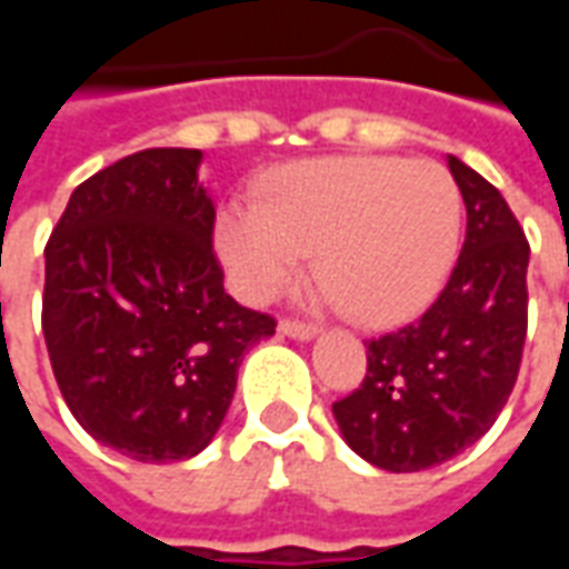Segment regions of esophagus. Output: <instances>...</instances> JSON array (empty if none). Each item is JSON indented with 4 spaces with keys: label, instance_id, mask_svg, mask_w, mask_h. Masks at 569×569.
Masks as SVG:
<instances>
[{
    "label": "esophagus",
    "instance_id": "34e87169",
    "mask_svg": "<svg viewBox=\"0 0 569 569\" xmlns=\"http://www.w3.org/2000/svg\"><path fill=\"white\" fill-rule=\"evenodd\" d=\"M280 335H286V338H296V341H313V338H317V329L308 326V322L283 320L280 322Z\"/></svg>",
    "mask_w": 569,
    "mask_h": 569
}]
</instances>
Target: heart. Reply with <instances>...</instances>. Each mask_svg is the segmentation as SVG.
Wrapping results in <instances>:
<instances>
[{
	"label": "heart",
	"mask_w": 569,
	"mask_h": 569,
	"mask_svg": "<svg viewBox=\"0 0 569 569\" xmlns=\"http://www.w3.org/2000/svg\"><path fill=\"white\" fill-rule=\"evenodd\" d=\"M463 198L436 161L338 154L286 163L228 203L216 252L240 298L268 301L313 249L317 296L362 326L411 320L436 298L460 252Z\"/></svg>",
	"instance_id": "heart-1"
}]
</instances>
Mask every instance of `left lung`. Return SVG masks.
Wrapping results in <instances>:
<instances>
[{"mask_svg": "<svg viewBox=\"0 0 569 569\" xmlns=\"http://www.w3.org/2000/svg\"><path fill=\"white\" fill-rule=\"evenodd\" d=\"M466 240L432 308L369 341L359 390L335 402L341 436L366 463L420 472L476 445L512 393L527 335L525 231L497 188L460 158Z\"/></svg>", "mask_w": 569, "mask_h": 569, "instance_id": "8db88e82", "label": "left lung"}]
</instances>
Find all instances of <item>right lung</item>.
I'll use <instances>...</instances> for the list:
<instances>
[{
    "instance_id": "right-lung-1",
    "label": "right lung",
    "mask_w": 569,
    "mask_h": 569,
    "mask_svg": "<svg viewBox=\"0 0 569 569\" xmlns=\"http://www.w3.org/2000/svg\"><path fill=\"white\" fill-rule=\"evenodd\" d=\"M200 149H146L84 179L44 247L42 332L93 439L140 463L200 453L249 347L277 322L224 292Z\"/></svg>"
}]
</instances>
